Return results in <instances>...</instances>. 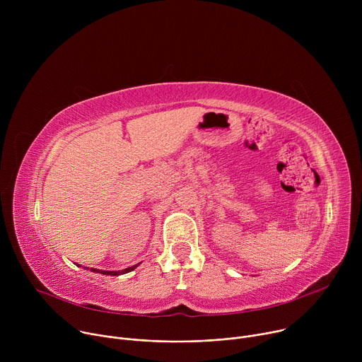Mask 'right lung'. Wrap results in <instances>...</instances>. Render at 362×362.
I'll return each instance as SVG.
<instances>
[{
	"instance_id": "obj_1",
	"label": "right lung",
	"mask_w": 362,
	"mask_h": 362,
	"mask_svg": "<svg viewBox=\"0 0 362 362\" xmlns=\"http://www.w3.org/2000/svg\"><path fill=\"white\" fill-rule=\"evenodd\" d=\"M134 268H137V265L130 267V268H126V269H123V271H101V269H95V268H90V269H91V272H98V274H103V275H113V276H116V275L127 274V272L133 271ZM87 269H88V268H87Z\"/></svg>"
}]
</instances>
